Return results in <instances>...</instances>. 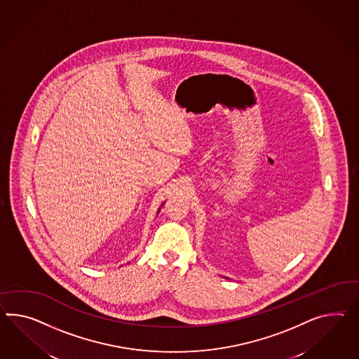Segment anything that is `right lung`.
Wrapping results in <instances>:
<instances>
[{
	"label": "right lung",
	"instance_id": "add662e5",
	"mask_svg": "<svg viewBox=\"0 0 359 359\" xmlns=\"http://www.w3.org/2000/svg\"><path fill=\"white\" fill-rule=\"evenodd\" d=\"M158 211H160V210H158Z\"/></svg>",
	"mask_w": 359,
	"mask_h": 359
}]
</instances>
